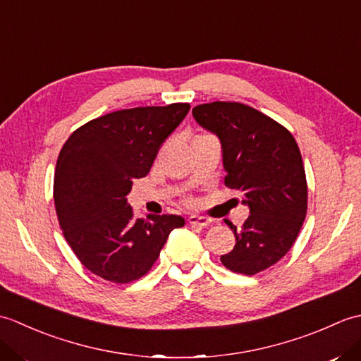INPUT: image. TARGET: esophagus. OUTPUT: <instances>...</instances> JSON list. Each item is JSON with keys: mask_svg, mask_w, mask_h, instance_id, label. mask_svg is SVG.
I'll use <instances>...</instances> for the list:
<instances>
[{"mask_svg": "<svg viewBox=\"0 0 361 361\" xmlns=\"http://www.w3.org/2000/svg\"><path fill=\"white\" fill-rule=\"evenodd\" d=\"M188 221H189V225H197V226H208V225H211V219H208V217H203V216H189V219H188Z\"/></svg>", "mask_w": 361, "mask_h": 361, "instance_id": "esophagus-1", "label": "esophagus"}]
</instances>
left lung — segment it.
I'll return each instance as SVG.
<instances>
[{
	"mask_svg": "<svg viewBox=\"0 0 361 361\" xmlns=\"http://www.w3.org/2000/svg\"><path fill=\"white\" fill-rule=\"evenodd\" d=\"M197 124L221 145L225 185L242 194L250 216L233 229V251L220 257L228 270L252 276L287 255L307 212V181L295 137L248 105L211 102L192 110Z\"/></svg>",
	"mask_w": 361,
	"mask_h": 361,
	"instance_id": "left-lung-1",
	"label": "left lung"
}]
</instances>
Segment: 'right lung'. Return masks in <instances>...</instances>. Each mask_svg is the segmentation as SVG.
Wrapping results in <instances>:
<instances>
[{"label":"right lung","instance_id":"right-lung-1","mask_svg":"<svg viewBox=\"0 0 361 361\" xmlns=\"http://www.w3.org/2000/svg\"><path fill=\"white\" fill-rule=\"evenodd\" d=\"M189 109L171 104L113 111L75 130L60 150L54 175L60 228L80 262L105 281L140 279L172 229L185 225L173 214L135 219L127 195Z\"/></svg>","mask_w":361,"mask_h":361}]
</instances>
